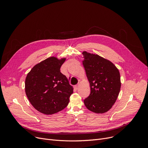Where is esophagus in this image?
<instances>
[{
  "label": "esophagus",
  "mask_w": 148,
  "mask_h": 148,
  "mask_svg": "<svg viewBox=\"0 0 148 148\" xmlns=\"http://www.w3.org/2000/svg\"><path fill=\"white\" fill-rule=\"evenodd\" d=\"M78 86H79V84H78L75 85V86H74V88H75L76 90H77V89L78 88Z\"/></svg>",
  "instance_id": "esophagus-1"
}]
</instances>
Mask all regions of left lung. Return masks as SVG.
<instances>
[{
	"label": "left lung",
	"instance_id": "8db88e82",
	"mask_svg": "<svg viewBox=\"0 0 148 148\" xmlns=\"http://www.w3.org/2000/svg\"><path fill=\"white\" fill-rule=\"evenodd\" d=\"M83 64L90 83L91 92L84 103L96 113L109 111L116 102L121 87L119 70L109 60L97 54L83 52Z\"/></svg>",
	"mask_w": 148,
	"mask_h": 148
}]
</instances>
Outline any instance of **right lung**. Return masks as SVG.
Instances as JSON below:
<instances>
[{"label": "right lung", "mask_w": 148, "mask_h": 148, "mask_svg": "<svg viewBox=\"0 0 148 148\" xmlns=\"http://www.w3.org/2000/svg\"><path fill=\"white\" fill-rule=\"evenodd\" d=\"M66 58L51 57L35 65L25 79V92L34 108L52 114L67 106L73 87L60 71Z\"/></svg>", "instance_id": "right-lung-1"}]
</instances>
